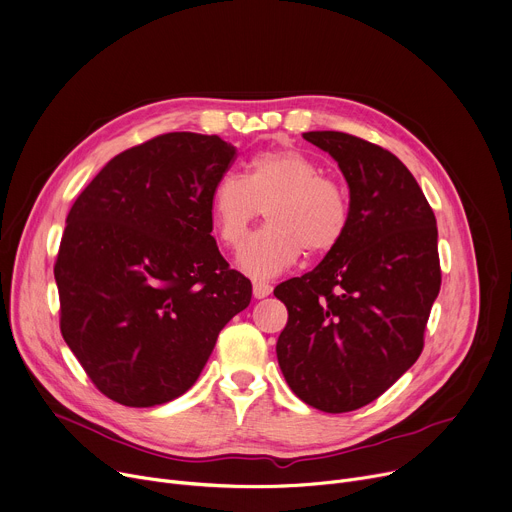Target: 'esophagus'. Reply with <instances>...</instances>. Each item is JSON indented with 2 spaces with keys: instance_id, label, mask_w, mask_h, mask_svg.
Instances as JSON below:
<instances>
[{
  "instance_id": "1",
  "label": "esophagus",
  "mask_w": 512,
  "mask_h": 512,
  "mask_svg": "<svg viewBox=\"0 0 512 512\" xmlns=\"http://www.w3.org/2000/svg\"><path fill=\"white\" fill-rule=\"evenodd\" d=\"M271 294V286L267 282H253V296L267 298Z\"/></svg>"
}]
</instances>
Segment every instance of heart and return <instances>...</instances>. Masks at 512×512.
<instances>
[{"label":"heart","instance_id":"1","mask_svg":"<svg viewBox=\"0 0 512 512\" xmlns=\"http://www.w3.org/2000/svg\"><path fill=\"white\" fill-rule=\"evenodd\" d=\"M212 220L226 247H239L265 208L267 226L239 251V267L255 277L284 271L304 253H333L349 232L351 204L343 185L322 175L302 151L273 149L251 157L247 175L222 173L210 196Z\"/></svg>","mask_w":512,"mask_h":512}]
</instances>
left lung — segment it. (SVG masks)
<instances>
[{"label": "left lung", "instance_id": "obj_1", "mask_svg": "<svg viewBox=\"0 0 512 512\" xmlns=\"http://www.w3.org/2000/svg\"><path fill=\"white\" fill-rule=\"evenodd\" d=\"M304 138L339 163L351 224L312 271L273 290L288 308L275 353L300 400L339 414L374 402L421 355L441 288L437 220L390 151L335 130Z\"/></svg>", "mask_w": 512, "mask_h": 512}]
</instances>
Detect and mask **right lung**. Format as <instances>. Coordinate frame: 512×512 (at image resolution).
<instances>
[{
    "mask_svg": "<svg viewBox=\"0 0 512 512\" xmlns=\"http://www.w3.org/2000/svg\"><path fill=\"white\" fill-rule=\"evenodd\" d=\"M235 157L216 134H159L116 155L69 210L55 261L61 335L118 404L188 392L251 302L210 235L212 188Z\"/></svg>",
    "mask_w": 512,
    "mask_h": 512,
    "instance_id": "right-lung-1",
    "label": "right lung"
}]
</instances>
